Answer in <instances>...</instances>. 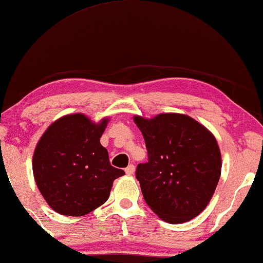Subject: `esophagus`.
<instances>
[{
	"instance_id": "34e87169",
	"label": "esophagus",
	"mask_w": 263,
	"mask_h": 263,
	"mask_svg": "<svg viewBox=\"0 0 263 263\" xmlns=\"http://www.w3.org/2000/svg\"><path fill=\"white\" fill-rule=\"evenodd\" d=\"M135 170H136L135 165H133V164H130V165H128L126 169H125V172H126L127 175H133V174H135Z\"/></svg>"
}]
</instances>
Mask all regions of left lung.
<instances>
[{
    "label": "left lung",
    "instance_id": "1",
    "mask_svg": "<svg viewBox=\"0 0 263 263\" xmlns=\"http://www.w3.org/2000/svg\"><path fill=\"white\" fill-rule=\"evenodd\" d=\"M147 150L136 178L146 204L163 221L183 223L205 209L221 176L216 139L190 117L164 113L152 119L136 116Z\"/></svg>",
    "mask_w": 263,
    "mask_h": 263
}]
</instances>
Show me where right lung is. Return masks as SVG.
I'll use <instances>...</instances> for the list:
<instances>
[{"mask_svg":"<svg viewBox=\"0 0 263 263\" xmlns=\"http://www.w3.org/2000/svg\"><path fill=\"white\" fill-rule=\"evenodd\" d=\"M107 119L94 124L76 113L50 125L33 157L36 185L49 206L66 216H84L109 197L113 181L125 175L109 163L100 144Z\"/></svg>","mask_w":263,"mask_h":263,"instance_id":"add662e5","label":"right lung"}]
</instances>
